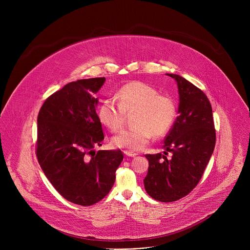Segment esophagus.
Segmentation results:
<instances>
[{
  "label": "esophagus",
  "instance_id": "obj_1",
  "mask_svg": "<svg viewBox=\"0 0 250 250\" xmlns=\"http://www.w3.org/2000/svg\"><path fill=\"white\" fill-rule=\"evenodd\" d=\"M125 154L126 155V156H128V157H135L137 154L136 153H134V152H131V151H125Z\"/></svg>",
  "mask_w": 250,
  "mask_h": 250
}]
</instances>
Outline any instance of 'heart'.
<instances>
[{"label": "heart", "mask_w": 250, "mask_h": 250, "mask_svg": "<svg viewBox=\"0 0 250 250\" xmlns=\"http://www.w3.org/2000/svg\"><path fill=\"white\" fill-rule=\"evenodd\" d=\"M119 104L113 100H104L98 109L101 123L113 132L120 131L125 124V113L135 110L132 128L125 129L112 139L115 147L127 151H140L152 139L161 137L173 125L177 106L174 100L153 86L141 82L126 83L117 93Z\"/></svg>", "instance_id": "b5f03b06"}]
</instances>
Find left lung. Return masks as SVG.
Instances as JSON below:
<instances>
[{"label": "left lung", "mask_w": 250, "mask_h": 250, "mask_svg": "<svg viewBox=\"0 0 250 250\" xmlns=\"http://www.w3.org/2000/svg\"><path fill=\"white\" fill-rule=\"evenodd\" d=\"M175 79L179 106L172 128L165 137L164 154H146L149 167L144 183L147 194L163 203L187 196L199 183L215 149L216 129L206 94L185 78ZM171 152L172 156L166 155Z\"/></svg>", "instance_id": "left-lung-1"}]
</instances>
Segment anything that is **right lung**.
<instances>
[{
    "instance_id": "add662e5",
    "label": "right lung",
    "mask_w": 250,
    "mask_h": 250,
    "mask_svg": "<svg viewBox=\"0 0 250 250\" xmlns=\"http://www.w3.org/2000/svg\"><path fill=\"white\" fill-rule=\"evenodd\" d=\"M105 79L66 84L49 96L38 116L37 157L46 178L67 201L91 206L111 191L123 152L99 150L104 133L95 94Z\"/></svg>"
}]
</instances>
